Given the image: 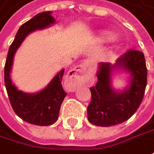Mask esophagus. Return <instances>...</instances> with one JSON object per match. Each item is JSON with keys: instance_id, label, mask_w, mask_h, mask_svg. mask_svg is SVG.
Instances as JSON below:
<instances>
[{"instance_id": "obj_1", "label": "esophagus", "mask_w": 154, "mask_h": 154, "mask_svg": "<svg viewBox=\"0 0 154 154\" xmlns=\"http://www.w3.org/2000/svg\"><path fill=\"white\" fill-rule=\"evenodd\" d=\"M88 73V69L85 64L76 66L73 69L70 71L67 76V81L73 85H79L85 80L86 73Z\"/></svg>"}]
</instances>
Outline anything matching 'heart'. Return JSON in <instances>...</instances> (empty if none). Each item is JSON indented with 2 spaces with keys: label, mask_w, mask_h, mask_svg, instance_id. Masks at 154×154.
Segmentation results:
<instances>
[{
  "label": "heart",
  "mask_w": 154,
  "mask_h": 154,
  "mask_svg": "<svg viewBox=\"0 0 154 154\" xmlns=\"http://www.w3.org/2000/svg\"><path fill=\"white\" fill-rule=\"evenodd\" d=\"M102 40L103 41H106V42H110V41H112L114 39V35L111 34V33H104L103 35H102Z\"/></svg>",
  "instance_id": "heart-1"
}]
</instances>
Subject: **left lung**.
Instances as JSON below:
<instances>
[{
    "label": "left lung",
    "mask_w": 154,
    "mask_h": 154,
    "mask_svg": "<svg viewBox=\"0 0 154 154\" xmlns=\"http://www.w3.org/2000/svg\"><path fill=\"white\" fill-rule=\"evenodd\" d=\"M129 71L133 79L130 88L122 93H116L110 86L113 67ZM96 85L90 88L91 101L88 106L89 122L100 127L120 124L129 119L142 102L147 81V69L142 52L129 49L117 60V63H100L97 73Z\"/></svg>",
    "instance_id": "8db88e82"
}]
</instances>
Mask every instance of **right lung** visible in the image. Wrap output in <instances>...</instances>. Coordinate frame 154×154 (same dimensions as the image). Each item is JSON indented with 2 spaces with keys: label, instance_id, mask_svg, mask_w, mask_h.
Listing matches in <instances>:
<instances>
[{
  "label": "right lung",
  "instance_id": "add662e5",
  "mask_svg": "<svg viewBox=\"0 0 154 154\" xmlns=\"http://www.w3.org/2000/svg\"><path fill=\"white\" fill-rule=\"evenodd\" d=\"M54 22V19L51 16V12L47 11L38 14L22 24L9 47L4 67L5 87L14 111L24 121L37 126H49L58 119L60 106L66 95L61 85L64 69L58 73L46 88L35 94H28L16 88L12 84L9 73L15 51L26 36L36 29L48 27Z\"/></svg>",
  "mask_w": 154,
  "mask_h": 154
}]
</instances>
